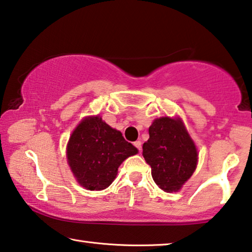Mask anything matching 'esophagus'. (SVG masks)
<instances>
[{"label":"esophagus","mask_w":252,"mask_h":252,"mask_svg":"<svg viewBox=\"0 0 252 252\" xmlns=\"http://www.w3.org/2000/svg\"><path fill=\"white\" fill-rule=\"evenodd\" d=\"M133 145H134V147L135 148H137V149L139 150V151H141V145H142V143H141V141L140 140H138V141H135L134 143H133Z\"/></svg>","instance_id":"1"}]
</instances>
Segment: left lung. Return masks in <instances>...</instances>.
<instances>
[{
	"label": "left lung",
	"mask_w": 252,
	"mask_h": 252,
	"mask_svg": "<svg viewBox=\"0 0 252 252\" xmlns=\"http://www.w3.org/2000/svg\"><path fill=\"white\" fill-rule=\"evenodd\" d=\"M142 155L151 167V176L162 190L178 191L197 166V149L179 118L156 119Z\"/></svg>",
	"instance_id": "left-lung-1"
}]
</instances>
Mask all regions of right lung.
<instances>
[{"mask_svg":"<svg viewBox=\"0 0 252 252\" xmlns=\"http://www.w3.org/2000/svg\"><path fill=\"white\" fill-rule=\"evenodd\" d=\"M138 149L102 118L87 117L76 126L67 145V160L79 185L90 190L109 187L118 168Z\"/></svg>","mask_w":252,"mask_h":252,"instance_id":"add662e5","label":"right lung"}]
</instances>
